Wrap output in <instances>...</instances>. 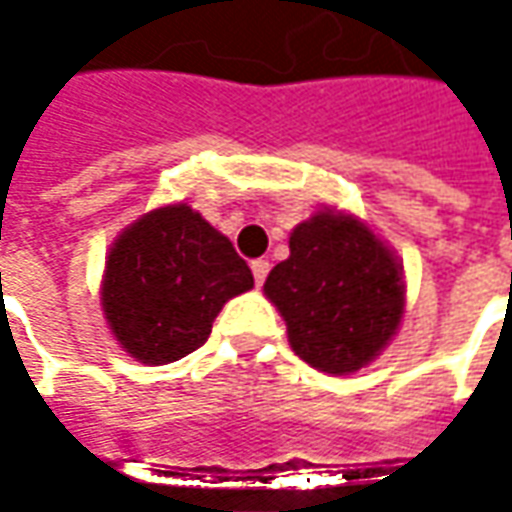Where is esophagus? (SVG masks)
I'll return each instance as SVG.
<instances>
[{
	"instance_id": "obj_1",
	"label": "esophagus",
	"mask_w": 512,
	"mask_h": 512,
	"mask_svg": "<svg viewBox=\"0 0 512 512\" xmlns=\"http://www.w3.org/2000/svg\"><path fill=\"white\" fill-rule=\"evenodd\" d=\"M250 270H253L256 285H265L267 273H270V262H267V259H256V262H250Z\"/></svg>"
}]
</instances>
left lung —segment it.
Listing matches in <instances>:
<instances>
[{
	"mask_svg": "<svg viewBox=\"0 0 512 512\" xmlns=\"http://www.w3.org/2000/svg\"><path fill=\"white\" fill-rule=\"evenodd\" d=\"M265 296L296 356L344 376L373 362L402 325V265L364 222L325 207L293 227L290 256L270 270Z\"/></svg>",
	"mask_w": 512,
	"mask_h": 512,
	"instance_id": "1",
	"label": "left lung"
}]
</instances>
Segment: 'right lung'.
Wrapping results in <instances>:
<instances>
[{
  "mask_svg": "<svg viewBox=\"0 0 512 512\" xmlns=\"http://www.w3.org/2000/svg\"><path fill=\"white\" fill-rule=\"evenodd\" d=\"M253 287L230 239L187 205L145 213L110 245L102 310L136 362L168 364L202 347L227 299Z\"/></svg>",
  "mask_w": 512,
  "mask_h": 512,
  "instance_id": "obj_1",
  "label": "right lung"
}]
</instances>
